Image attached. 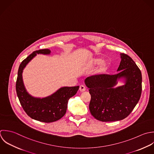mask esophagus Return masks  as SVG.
Segmentation results:
<instances>
[{
  "instance_id": "obj_1",
  "label": "esophagus",
  "mask_w": 154,
  "mask_h": 154,
  "mask_svg": "<svg viewBox=\"0 0 154 154\" xmlns=\"http://www.w3.org/2000/svg\"><path fill=\"white\" fill-rule=\"evenodd\" d=\"M79 90L80 92H84L86 91V88L83 86V85H80V88H79Z\"/></svg>"
}]
</instances>
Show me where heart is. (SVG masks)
Wrapping results in <instances>:
<instances>
[{"mask_svg":"<svg viewBox=\"0 0 154 154\" xmlns=\"http://www.w3.org/2000/svg\"><path fill=\"white\" fill-rule=\"evenodd\" d=\"M90 64L93 66L100 65L96 70V73L98 74H103L106 73L109 69L110 66V63L108 61L103 62V59L100 57H94L90 61Z\"/></svg>","mask_w":154,"mask_h":154,"instance_id":"obj_1","label":"heart"}]
</instances>
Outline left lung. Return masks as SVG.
Masks as SVG:
<instances>
[{
    "mask_svg": "<svg viewBox=\"0 0 154 154\" xmlns=\"http://www.w3.org/2000/svg\"><path fill=\"white\" fill-rule=\"evenodd\" d=\"M121 61L115 75L100 74L87 77L85 83L91 99V115L102 122L121 121L127 118L138 103L142 93V73L134 61L121 53ZM120 79L125 85L115 87Z\"/></svg>",
    "mask_w": 154,
    "mask_h": 154,
    "instance_id": "left-lung-1",
    "label": "left lung"
}]
</instances>
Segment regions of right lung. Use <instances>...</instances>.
Instances as JSON below:
<instances>
[{
  "label": "right lung",
  "mask_w": 154,
  "mask_h": 154,
  "mask_svg": "<svg viewBox=\"0 0 154 154\" xmlns=\"http://www.w3.org/2000/svg\"><path fill=\"white\" fill-rule=\"evenodd\" d=\"M49 49L33 51L20 65L16 82V92L20 103L32 119L46 123L53 122L62 118L66 113L69 99L75 95L79 86L62 87L54 93L45 98H36L30 95L26 91L23 80V71L27 63L37 54H50Z\"/></svg>",
  "instance_id": "right-lung-1"
}]
</instances>
